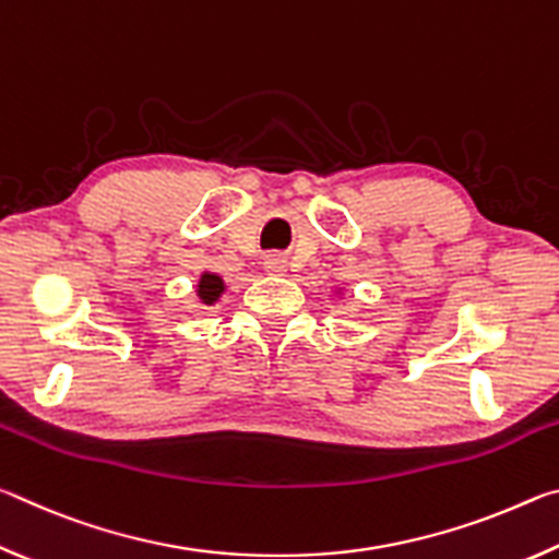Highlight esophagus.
Instances as JSON below:
<instances>
[{
	"label": "esophagus",
	"instance_id": "1",
	"mask_svg": "<svg viewBox=\"0 0 559 559\" xmlns=\"http://www.w3.org/2000/svg\"><path fill=\"white\" fill-rule=\"evenodd\" d=\"M263 269H266L271 276H283L288 269V263L281 257V253H271V257H266V261H263Z\"/></svg>",
	"mask_w": 559,
	"mask_h": 559
}]
</instances>
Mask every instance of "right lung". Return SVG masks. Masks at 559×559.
Wrapping results in <instances>:
<instances>
[{
	"label": "right lung",
	"mask_w": 559,
	"mask_h": 559,
	"mask_svg": "<svg viewBox=\"0 0 559 559\" xmlns=\"http://www.w3.org/2000/svg\"><path fill=\"white\" fill-rule=\"evenodd\" d=\"M224 293V281L216 273H202L200 286H197V296H200L202 302L212 306V302L219 300V296Z\"/></svg>",
	"instance_id": "right-lung-1"
}]
</instances>
